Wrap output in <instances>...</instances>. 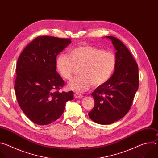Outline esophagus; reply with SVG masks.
I'll list each match as a JSON object with an SVG mask.
<instances>
[{
    "mask_svg": "<svg viewBox=\"0 0 158 158\" xmlns=\"http://www.w3.org/2000/svg\"><path fill=\"white\" fill-rule=\"evenodd\" d=\"M74 96L75 98H81L83 97V96H82V94H80L79 93H74Z\"/></svg>",
    "mask_w": 158,
    "mask_h": 158,
    "instance_id": "34e87169",
    "label": "esophagus"
}]
</instances>
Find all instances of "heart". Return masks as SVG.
<instances>
[{"label": "heart", "mask_w": 158, "mask_h": 158, "mask_svg": "<svg viewBox=\"0 0 158 158\" xmlns=\"http://www.w3.org/2000/svg\"><path fill=\"white\" fill-rule=\"evenodd\" d=\"M69 56L59 55L56 60V69L63 78L69 80L76 68L80 75L72 81L67 87L74 91H87L93 85L98 87L107 82L113 74L117 65L114 53L104 51L89 45H82L71 49Z\"/></svg>", "instance_id": "b5f03b06"}]
</instances>
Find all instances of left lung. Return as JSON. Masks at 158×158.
Masks as SVG:
<instances>
[{"label": "left lung", "instance_id": "1", "mask_svg": "<svg viewBox=\"0 0 158 158\" xmlns=\"http://www.w3.org/2000/svg\"><path fill=\"white\" fill-rule=\"evenodd\" d=\"M106 37L117 51V65L113 75L92 93L95 104L88 113L94 122L104 125L118 121L127 113L139 82L138 65L129 49L118 39Z\"/></svg>", "mask_w": 158, "mask_h": 158}]
</instances>
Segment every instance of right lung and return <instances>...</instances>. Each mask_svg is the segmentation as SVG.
<instances>
[{
	"mask_svg": "<svg viewBox=\"0 0 158 158\" xmlns=\"http://www.w3.org/2000/svg\"><path fill=\"white\" fill-rule=\"evenodd\" d=\"M70 39L39 36L22 51L17 62L14 89L18 104L27 117L39 125L59 119L73 91L59 92L65 82L56 71V57Z\"/></svg>",
	"mask_w": 158,
	"mask_h": 158,
	"instance_id": "right-lung-1",
	"label": "right lung"
}]
</instances>
